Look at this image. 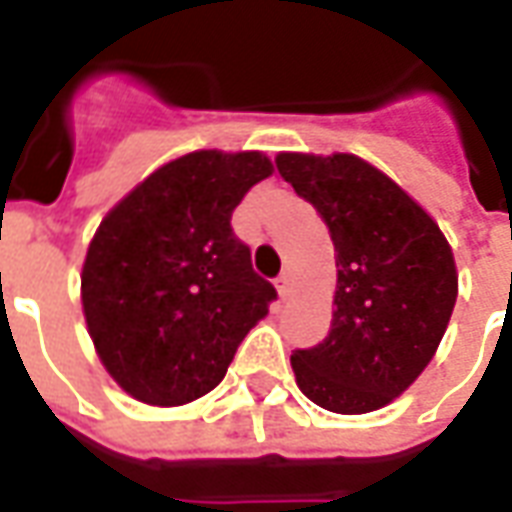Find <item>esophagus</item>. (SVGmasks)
<instances>
[{
	"label": "esophagus",
	"mask_w": 512,
	"mask_h": 512,
	"mask_svg": "<svg viewBox=\"0 0 512 512\" xmlns=\"http://www.w3.org/2000/svg\"><path fill=\"white\" fill-rule=\"evenodd\" d=\"M277 290L282 299H288L290 293H293V277H290V271H282L277 277Z\"/></svg>",
	"instance_id": "1"
}]
</instances>
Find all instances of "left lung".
<instances>
[{
	"label": "left lung",
	"mask_w": 512,
	"mask_h": 512,
	"mask_svg": "<svg viewBox=\"0 0 512 512\" xmlns=\"http://www.w3.org/2000/svg\"><path fill=\"white\" fill-rule=\"evenodd\" d=\"M277 169L329 227L337 290L329 337L290 365L312 403L367 414L414 384L458 299L439 224L395 180L351 153H279Z\"/></svg>",
	"instance_id": "8db88e82"
}]
</instances>
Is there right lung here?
<instances>
[{"label": "right lung", "instance_id": "1", "mask_svg": "<svg viewBox=\"0 0 512 512\" xmlns=\"http://www.w3.org/2000/svg\"><path fill=\"white\" fill-rule=\"evenodd\" d=\"M274 172L257 150H194L106 213L87 246L82 307L106 373L147 406L208 395L277 299L230 227Z\"/></svg>", "mask_w": 512, "mask_h": 512}]
</instances>
